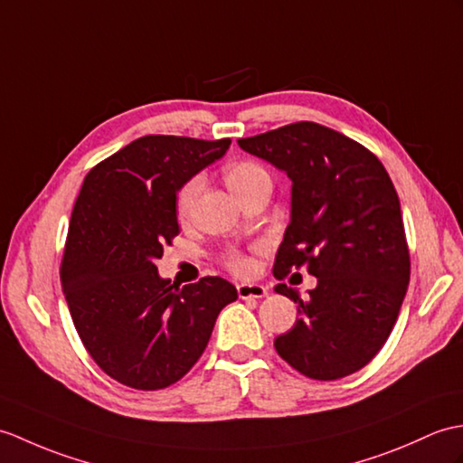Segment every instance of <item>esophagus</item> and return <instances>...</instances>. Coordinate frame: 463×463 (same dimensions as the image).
I'll use <instances>...</instances> for the list:
<instances>
[{
    "instance_id": "1",
    "label": "esophagus",
    "mask_w": 463,
    "mask_h": 463,
    "mask_svg": "<svg viewBox=\"0 0 463 463\" xmlns=\"http://www.w3.org/2000/svg\"><path fill=\"white\" fill-rule=\"evenodd\" d=\"M236 292H239L241 299H260L268 296V289L260 284H239Z\"/></svg>"
}]
</instances>
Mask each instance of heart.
I'll use <instances>...</instances> for the list:
<instances>
[{
	"mask_svg": "<svg viewBox=\"0 0 463 463\" xmlns=\"http://www.w3.org/2000/svg\"><path fill=\"white\" fill-rule=\"evenodd\" d=\"M224 179H227V185L232 189L234 195L239 197L246 187L252 185V183L260 181V179H270V177H268L264 167L254 164V161H236V164L229 165L227 171H224ZM201 185H203V181L197 175V177H191L185 185L179 189L177 203H175L179 219H187L193 213ZM229 268L236 274H249L252 270V260L244 254H234L229 258Z\"/></svg>",
	"mask_w": 463,
	"mask_h": 463,
	"instance_id": "b5f03b06",
	"label": "heart"
}]
</instances>
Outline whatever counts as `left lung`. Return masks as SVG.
Returning <instances> with one entry per match:
<instances>
[{
    "mask_svg": "<svg viewBox=\"0 0 463 463\" xmlns=\"http://www.w3.org/2000/svg\"><path fill=\"white\" fill-rule=\"evenodd\" d=\"M292 179V219L274 276L307 266L309 298L274 289L298 304L294 327L278 335V354L316 381L363 369L381 351L411 282L401 201L379 157L316 122H296L239 139Z\"/></svg>",
    "mask_w": 463,
    "mask_h": 463,
    "instance_id": "1",
    "label": "left lung"
}]
</instances>
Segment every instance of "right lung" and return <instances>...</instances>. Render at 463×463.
I'll return each mask as SVG.
<instances>
[{
    "label": "right lung",
    "instance_id": "right-lung-1",
    "mask_svg": "<svg viewBox=\"0 0 463 463\" xmlns=\"http://www.w3.org/2000/svg\"><path fill=\"white\" fill-rule=\"evenodd\" d=\"M229 137L144 136L94 165L71 214L61 284L86 351L137 391L177 383L205 351L236 288L219 276L175 286L156 260L179 234L177 191L221 159Z\"/></svg>",
    "mask_w": 463,
    "mask_h": 463
}]
</instances>
